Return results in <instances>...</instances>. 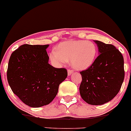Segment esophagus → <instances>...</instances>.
Instances as JSON below:
<instances>
[{
	"instance_id": "1",
	"label": "esophagus",
	"mask_w": 131,
	"mask_h": 131,
	"mask_svg": "<svg viewBox=\"0 0 131 131\" xmlns=\"http://www.w3.org/2000/svg\"><path fill=\"white\" fill-rule=\"evenodd\" d=\"M72 72H73V71H72V70H71V69L67 70V73H68L69 75H71L72 74Z\"/></svg>"
}]
</instances>
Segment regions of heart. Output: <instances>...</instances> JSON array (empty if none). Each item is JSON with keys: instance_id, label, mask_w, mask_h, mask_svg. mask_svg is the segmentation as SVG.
Instances as JSON below:
<instances>
[{"instance_id": "obj_1", "label": "heart", "mask_w": 131, "mask_h": 131, "mask_svg": "<svg viewBox=\"0 0 131 131\" xmlns=\"http://www.w3.org/2000/svg\"><path fill=\"white\" fill-rule=\"evenodd\" d=\"M98 50L94 43L84 40L64 41L56 47L50 54L53 65L59 66L71 60L75 69L84 70L95 62Z\"/></svg>"}]
</instances>
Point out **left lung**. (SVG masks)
I'll return each instance as SVG.
<instances>
[{
  "label": "left lung",
  "mask_w": 131,
  "mask_h": 131,
  "mask_svg": "<svg viewBox=\"0 0 131 131\" xmlns=\"http://www.w3.org/2000/svg\"><path fill=\"white\" fill-rule=\"evenodd\" d=\"M99 56L87 69L80 72L81 98L88 104L99 105L110 102L118 94L124 79V58L115 46L94 41Z\"/></svg>",
  "instance_id": "obj_1"
}]
</instances>
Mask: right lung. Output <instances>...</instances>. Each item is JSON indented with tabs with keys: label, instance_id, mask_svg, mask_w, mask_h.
<instances>
[{
	"label": "right lung",
	"instance_id": "1",
	"mask_svg": "<svg viewBox=\"0 0 131 131\" xmlns=\"http://www.w3.org/2000/svg\"><path fill=\"white\" fill-rule=\"evenodd\" d=\"M49 45L24 44L12 53L7 78L12 91L31 107H40L53 101L59 84L67 76L65 68L48 64Z\"/></svg>",
	"mask_w": 131,
	"mask_h": 131
}]
</instances>
